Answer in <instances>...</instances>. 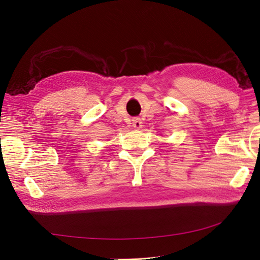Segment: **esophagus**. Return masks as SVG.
<instances>
[{
    "instance_id": "1",
    "label": "esophagus",
    "mask_w": 260,
    "mask_h": 260,
    "mask_svg": "<svg viewBox=\"0 0 260 260\" xmlns=\"http://www.w3.org/2000/svg\"><path fill=\"white\" fill-rule=\"evenodd\" d=\"M133 126H134V128L140 129L142 127V120L140 118H134L133 119Z\"/></svg>"
}]
</instances>
